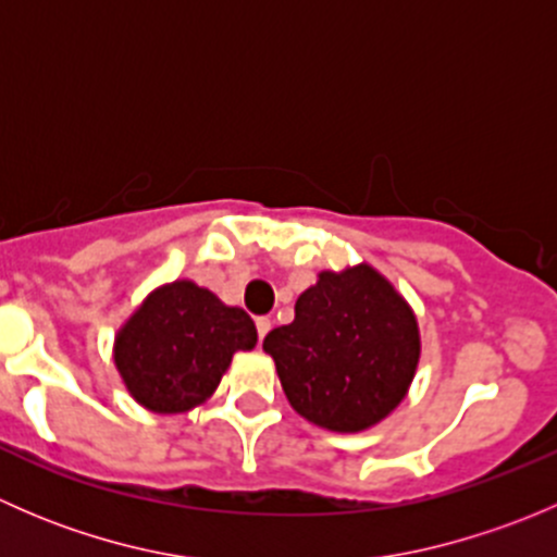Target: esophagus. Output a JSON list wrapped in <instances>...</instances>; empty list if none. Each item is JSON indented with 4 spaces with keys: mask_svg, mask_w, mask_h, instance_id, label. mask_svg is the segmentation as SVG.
Masks as SVG:
<instances>
[{
    "mask_svg": "<svg viewBox=\"0 0 557 557\" xmlns=\"http://www.w3.org/2000/svg\"><path fill=\"white\" fill-rule=\"evenodd\" d=\"M256 329H258V339L263 342V336H267L269 331H272V320H269V318H256Z\"/></svg>",
    "mask_w": 557,
    "mask_h": 557,
    "instance_id": "esophagus-1",
    "label": "esophagus"
}]
</instances>
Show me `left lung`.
<instances>
[{
  "instance_id": "8db88e82",
  "label": "left lung",
  "mask_w": 557,
  "mask_h": 557,
  "mask_svg": "<svg viewBox=\"0 0 557 557\" xmlns=\"http://www.w3.org/2000/svg\"><path fill=\"white\" fill-rule=\"evenodd\" d=\"M263 350L301 418L334 434H358L407 398L423 342L409 301L361 261L323 269L296 299L294 323L269 331Z\"/></svg>"
}]
</instances>
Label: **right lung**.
Returning <instances> with one entry per match:
<instances>
[{"instance_id": "1", "label": "right lung", "mask_w": 557, "mask_h": 557, "mask_svg": "<svg viewBox=\"0 0 557 557\" xmlns=\"http://www.w3.org/2000/svg\"><path fill=\"white\" fill-rule=\"evenodd\" d=\"M256 323L243 307L180 277L150 290L112 342L121 383L153 414H180L205 404L232 367L234 352L252 350Z\"/></svg>"}]
</instances>
